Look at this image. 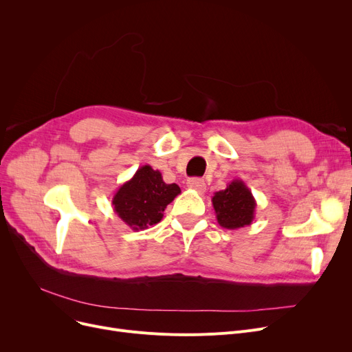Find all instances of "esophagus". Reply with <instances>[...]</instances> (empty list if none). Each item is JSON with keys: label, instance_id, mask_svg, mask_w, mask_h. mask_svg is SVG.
Listing matches in <instances>:
<instances>
[{"label": "esophagus", "instance_id": "34e87169", "mask_svg": "<svg viewBox=\"0 0 352 352\" xmlns=\"http://www.w3.org/2000/svg\"><path fill=\"white\" fill-rule=\"evenodd\" d=\"M187 187H188L190 190H194V191L199 192V194L206 192V190H207L206 182L202 181L201 178H190V179L187 181Z\"/></svg>", "mask_w": 352, "mask_h": 352}]
</instances>
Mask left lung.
Segmentation results:
<instances>
[{
    "mask_svg": "<svg viewBox=\"0 0 352 352\" xmlns=\"http://www.w3.org/2000/svg\"><path fill=\"white\" fill-rule=\"evenodd\" d=\"M211 201L223 228L238 230L252 224L256 201L243 179H232L226 190L215 192Z\"/></svg>",
    "mask_w": 352,
    "mask_h": 352,
    "instance_id": "8db88e82",
    "label": "left lung"
}]
</instances>
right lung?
Here are the masks:
<instances>
[{"mask_svg": "<svg viewBox=\"0 0 352 352\" xmlns=\"http://www.w3.org/2000/svg\"><path fill=\"white\" fill-rule=\"evenodd\" d=\"M178 194L181 190L177 184H165L158 170L142 165L116 191L113 207L125 226L140 231L158 224L166 206Z\"/></svg>", "mask_w": 352, "mask_h": 352, "instance_id": "right-lung-1", "label": "right lung"}]
</instances>
